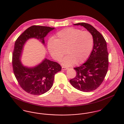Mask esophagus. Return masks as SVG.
I'll return each mask as SVG.
<instances>
[{
    "label": "esophagus",
    "instance_id": "obj_1",
    "mask_svg": "<svg viewBox=\"0 0 124 124\" xmlns=\"http://www.w3.org/2000/svg\"><path fill=\"white\" fill-rule=\"evenodd\" d=\"M67 69H68V68H67L65 67H63V66H62V70L64 71V70H66Z\"/></svg>",
    "mask_w": 124,
    "mask_h": 124
}]
</instances>
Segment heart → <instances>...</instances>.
<instances>
[{"label": "heart", "mask_w": 124, "mask_h": 124, "mask_svg": "<svg viewBox=\"0 0 124 124\" xmlns=\"http://www.w3.org/2000/svg\"><path fill=\"white\" fill-rule=\"evenodd\" d=\"M93 44V37L90 32L67 28L58 32L53 40L49 41L48 49L52 57L57 61H61L65 53L68 54L62 64L70 66L86 61L92 50Z\"/></svg>", "instance_id": "b5f03b06"}]
</instances>
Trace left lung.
Returning <instances> with one entry per match:
<instances>
[{
	"label": "left lung",
	"mask_w": 124,
	"mask_h": 124,
	"mask_svg": "<svg viewBox=\"0 0 124 124\" xmlns=\"http://www.w3.org/2000/svg\"><path fill=\"white\" fill-rule=\"evenodd\" d=\"M74 25L85 27L93 37V46L88 60L79 67L74 68L76 76L70 80L75 88L88 92L97 88L103 82L108 68V53L106 42L103 35L91 25L78 23Z\"/></svg>",
	"instance_id": "8db88e82"
}]
</instances>
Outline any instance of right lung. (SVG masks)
I'll use <instances>...</instances> for the list:
<instances>
[{"mask_svg":"<svg viewBox=\"0 0 124 124\" xmlns=\"http://www.w3.org/2000/svg\"><path fill=\"white\" fill-rule=\"evenodd\" d=\"M54 29L32 26L25 31L15 41L12 54L13 72L20 87L30 94L40 95L48 92L53 85L55 74L61 71L62 67L47 58L34 67L24 66L20 61L24 45L31 38L39 39L44 44V37Z\"/></svg>","mask_w":124,"mask_h":124,"instance_id":"obj_1","label":"right lung"}]
</instances>
